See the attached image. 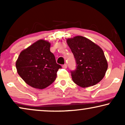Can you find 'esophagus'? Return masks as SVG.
<instances>
[{
  "label": "esophagus",
  "instance_id": "1",
  "mask_svg": "<svg viewBox=\"0 0 125 125\" xmlns=\"http://www.w3.org/2000/svg\"><path fill=\"white\" fill-rule=\"evenodd\" d=\"M62 68H64V69H66V68H67V65L66 64H64L62 65Z\"/></svg>",
  "mask_w": 125,
  "mask_h": 125
}]
</instances>
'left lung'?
<instances>
[{"label": "left lung", "mask_w": 125, "mask_h": 125, "mask_svg": "<svg viewBox=\"0 0 125 125\" xmlns=\"http://www.w3.org/2000/svg\"><path fill=\"white\" fill-rule=\"evenodd\" d=\"M66 42L77 63L76 70L71 72L73 82L81 88H88L101 81L108 67L101 48L82 36L68 39Z\"/></svg>", "instance_id": "obj_1"}]
</instances>
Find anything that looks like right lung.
Masks as SVG:
<instances>
[{
  "label": "right lung",
  "mask_w": 125,
  "mask_h": 125,
  "mask_svg": "<svg viewBox=\"0 0 125 125\" xmlns=\"http://www.w3.org/2000/svg\"><path fill=\"white\" fill-rule=\"evenodd\" d=\"M51 43L40 39L20 52L16 61L18 74L32 88L43 89L53 83L61 65L50 51Z\"/></svg>",
  "instance_id": "1"
}]
</instances>
